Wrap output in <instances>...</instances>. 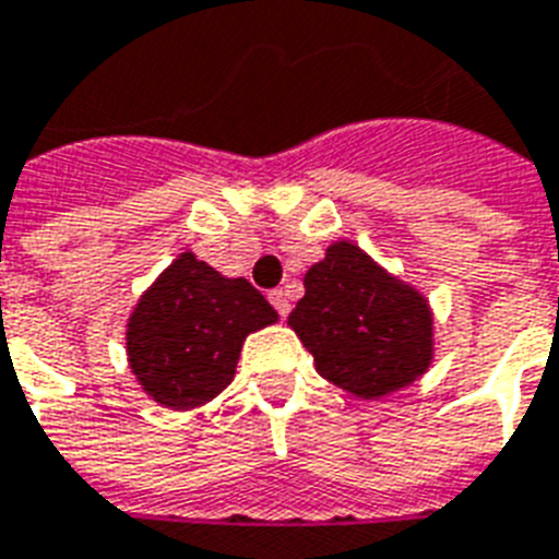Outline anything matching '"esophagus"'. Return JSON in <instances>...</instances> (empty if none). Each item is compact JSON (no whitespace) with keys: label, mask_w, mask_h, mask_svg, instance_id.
Segmentation results:
<instances>
[{"label":"esophagus","mask_w":559,"mask_h":559,"mask_svg":"<svg viewBox=\"0 0 559 559\" xmlns=\"http://www.w3.org/2000/svg\"><path fill=\"white\" fill-rule=\"evenodd\" d=\"M271 306H274L280 318H285V314L292 311V300H288V294H285L283 288H276V292H271Z\"/></svg>","instance_id":"esophagus-1"}]
</instances>
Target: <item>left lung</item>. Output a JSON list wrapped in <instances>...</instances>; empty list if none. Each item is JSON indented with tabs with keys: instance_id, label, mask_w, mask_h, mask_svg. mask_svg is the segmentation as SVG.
Wrapping results in <instances>:
<instances>
[{
	"instance_id": "left-lung-1",
	"label": "left lung",
	"mask_w": 559,
	"mask_h": 559,
	"mask_svg": "<svg viewBox=\"0 0 559 559\" xmlns=\"http://www.w3.org/2000/svg\"><path fill=\"white\" fill-rule=\"evenodd\" d=\"M302 285L306 294L288 323L323 379L376 400L426 373L431 361L426 300L384 274L356 245H332Z\"/></svg>"
}]
</instances>
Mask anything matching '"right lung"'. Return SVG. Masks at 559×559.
Returning <instances> with one entry per match:
<instances>
[{
    "label": "right lung",
    "instance_id": "obj_1",
    "mask_svg": "<svg viewBox=\"0 0 559 559\" xmlns=\"http://www.w3.org/2000/svg\"><path fill=\"white\" fill-rule=\"evenodd\" d=\"M274 320V306L248 280H227L183 253L133 311L128 356L159 405L186 411L230 384L245 338Z\"/></svg>",
    "mask_w": 559,
    "mask_h": 559
}]
</instances>
